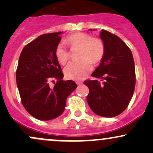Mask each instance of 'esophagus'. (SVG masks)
Instances as JSON below:
<instances>
[{
  "label": "esophagus",
  "instance_id": "1",
  "mask_svg": "<svg viewBox=\"0 0 153 153\" xmlns=\"http://www.w3.org/2000/svg\"><path fill=\"white\" fill-rule=\"evenodd\" d=\"M82 83V82H81V81H76V84L78 85H81V84Z\"/></svg>",
  "mask_w": 153,
  "mask_h": 153
}]
</instances>
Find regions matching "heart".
I'll return each mask as SVG.
<instances>
[{"label":"heart","mask_w":153,"mask_h":153,"mask_svg":"<svg viewBox=\"0 0 153 153\" xmlns=\"http://www.w3.org/2000/svg\"><path fill=\"white\" fill-rule=\"evenodd\" d=\"M65 42L71 48L79 47L78 61L71 62L64 70L67 78L73 80H80L86 77L92 71V63L97 64L102 60L106 52V47L103 41L97 36L84 32H77L68 36ZM57 60L65 65L69 59L70 54L68 49L62 43L57 45L55 49Z\"/></svg>","instance_id":"obj_1"}]
</instances>
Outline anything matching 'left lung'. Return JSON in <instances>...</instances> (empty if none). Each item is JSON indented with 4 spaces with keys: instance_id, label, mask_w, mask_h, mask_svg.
I'll list each match as a JSON object with an SVG mask.
<instances>
[{
    "instance_id": "left-lung-1",
    "label": "left lung",
    "mask_w": 153,
    "mask_h": 153,
    "mask_svg": "<svg viewBox=\"0 0 153 153\" xmlns=\"http://www.w3.org/2000/svg\"><path fill=\"white\" fill-rule=\"evenodd\" d=\"M100 36L106 52L92 77L101 78L103 82L97 80L84 82L89 88L87 102L96 114L114 117L127 108L134 94V58L130 49L117 35L102 29Z\"/></svg>"
}]
</instances>
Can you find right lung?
<instances>
[{
	"label": "right lung",
	"instance_id": "right-lung-1",
	"mask_svg": "<svg viewBox=\"0 0 153 153\" xmlns=\"http://www.w3.org/2000/svg\"><path fill=\"white\" fill-rule=\"evenodd\" d=\"M62 33L38 36L24 47L19 57L16 75L21 101L25 109L39 120L62 114L67 98L77 88L73 80H62V69L54 54ZM54 79L58 81L51 87Z\"/></svg>",
	"mask_w": 153,
	"mask_h": 153
}]
</instances>
